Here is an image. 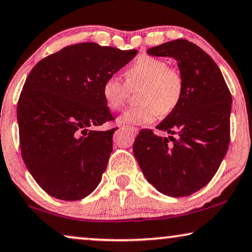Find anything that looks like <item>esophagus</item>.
<instances>
[{"label":"esophagus","mask_w":252,"mask_h":252,"mask_svg":"<svg viewBox=\"0 0 252 252\" xmlns=\"http://www.w3.org/2000/svg\"><path fill=\"white\" fill-rule=\"evenodd\" d=\"M126 128L127 129H129L130 130V132H133L134 134H137V133H139V128H136V127H132V126H128V127H126Z\"/></svg>","instance_id":"obj_1"}]
</instances>
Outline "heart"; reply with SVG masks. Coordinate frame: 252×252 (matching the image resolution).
Here are the masks:
<instances>
[{
	"instance_id": "obj_1",
	"label": "heart",
	"mask_w": 252,
	"mask_h": 252,
	"mask_svg": "<svg viewBox=\"0 0 252 252\" xmlns=\"http://www.w3.org/2000/svg\"><path fill=\"white\" fill-rule=\"evenodd\" d=\"M126 84L115 75L106 78L102 95L106 105L113 111L120 110L128 98L129 89L141 86L135 108L119 118V123L143 125L159 116H168L180 104L184 95V80L180 73L168 67L160 58L143 55L133 62L125 71Z\"/></svg>"
}]
</instances>
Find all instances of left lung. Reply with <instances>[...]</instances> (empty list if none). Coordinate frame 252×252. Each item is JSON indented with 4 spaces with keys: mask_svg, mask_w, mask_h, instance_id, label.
<instances>
[{
    "mask_svg": "<svg viewBox=\"0 0 252 252\" xmlns=\"http://www.w3.org/2000/svg\"><path fill=\"white\" fill-rule=\"evenodd\" d=\"M147 53L178 62L184 95L157 126L170 136L140 130L134 156L158 191L171 197L189 196L211 181L228 150L232 95L215 61L188 40L170 41Z\"/></svg>",
    "mask_w": 252,
    "mask_h": 252,
    "instance_id": "1",
    "label": "left lung"
}]
</instances>
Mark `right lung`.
<instances>
[{"label":"right lung","mask_w":252,"mask_h":252,"mask_svg":"<svg viewBox=\"0 0 252 252\" xmlns=\"http://www.w3.org/2000/svg\"><path fill=\"white\" fill-rule=\"evenodd\" d=\"M136 53L78 43L30 72L17 105L19 142L27 170L47 194L78 201L98 186L117 129L93 128L113 120L102 86Z\"/></svg>","instance_id":"obj_1"}]
</instances>
